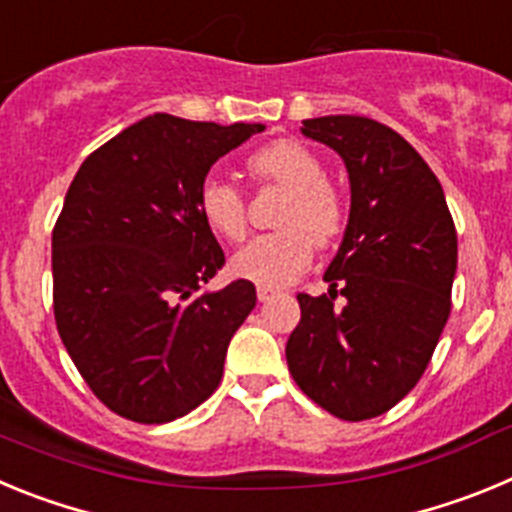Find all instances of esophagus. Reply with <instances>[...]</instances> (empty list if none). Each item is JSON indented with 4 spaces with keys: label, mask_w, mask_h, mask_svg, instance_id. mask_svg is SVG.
<instances>
[{
    "label": "esophagus",
    "mask_w": 512,
    "mask_h": 512,
    "mask_svg": "<svg viewBox=\"0 0 512 512\" xmlns=\"http://www.w3.org/2000/svg\"><path fill=\"white\" fill-rule=\"evenodd\" d=\"M256 295H259V302H269L271 297L277 295V289H271V287H259V292H256Z\"/></svg>",
    "instance_id": "34e87169"
}]
</instances>
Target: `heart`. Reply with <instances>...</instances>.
Wrapping results in <instances>:
<instances>
[{
    "instance_id": "heart-1",
    "label": "heart",
    "mask_w": 512,
    "mask_h": 512,
    "mask_svg": "<svg viewBox=\"0 0 512 512\" xmlns=\"http://www.w3.org/2000/svg\"><path fill=\"white\" fill-rule=\"evenodd\" d=\"M248 171L261 182L289 189L279 210L282 230L248 241L235 251L233 271L261 287H284L310 266L312 243L328 246L346 225V205L336 187L328 184L325 164L297 140H277L248 158ZM200 215L212 233L225 241H241L246 233V200L235 184L207 176L197 194Z\"/></svg>"
}]
</instances>
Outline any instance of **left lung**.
<instances>
[{
  "label": "left lung",
  "instance_id": "8db88e82",
  "mask_svg": "<svg viewBox=\"0 0 512 512\" xmlns=\"http://www.w3.org/2000/svg\"><path fill=\"white\" fill-rule=\"evenodd\" d=\"M300 130L343 158L351 210L323 274L328 292L297 295L289 372L330 415L377 418L418 384L449 320L454 220L436 174L382 122L328 115Z\"/></svg>",
  "mask_w": 512,
  "mask_h": 512
}]
</instances>
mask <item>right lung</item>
<instances>
[{
    "label": "right lung",
    "instance_id": "right-lung-1",
    "mask_svg": "<svg viewBox=\"0 0 512 512\" xmlns=\"http://www.w3.org/2000/svg\"><path fill=\"white\" fill-rule=\"evenodd\" d=\"M261 122L143 117L81 164L53 228L58 336L94 395L135 423H169L217 390L233 333L256 307L197 207L217 158Z\"/></svg>",
    "mask_w": 512,
    "mask_h": 512
}]
</instances>
